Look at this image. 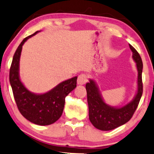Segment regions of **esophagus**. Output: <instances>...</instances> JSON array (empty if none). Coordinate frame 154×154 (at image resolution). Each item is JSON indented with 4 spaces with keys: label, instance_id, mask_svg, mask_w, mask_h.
<instances>
[{
    "label": "esophagus",
    "instance_id": "34e87169",
    "mask_svg": "<svg viewBox=\"0 0 154 154\" xmlns=\"http://www.w3.org/2000/svg\"><path fill=\"white\" fill-rule=\"evenodd\" d=\"M88 77L85 74H81L77 77V83L79 85H85L88 82Z\"/></svg>",
    "mask_w": 154,
    "mask_h": 154
}]
</instances>
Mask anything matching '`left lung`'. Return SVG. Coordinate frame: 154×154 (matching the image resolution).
I'll return each instance as SVG.
<instances>
[{
  "label": "left lung",
  "instance_id": "left-lung-1",
  "mask_svg": "<svg viewBox=\"0 0 154 154\" xmlns=\"http://www.w3.org/2000/svg\"><path fill=\"white\" fill-rule=\"evenodd\" d=\"M129 46L132 51V58L135 61L138 71L137 93L132 102L122 108L109 106L104 103L94 81L90 79V82H88L85 85L89 107V119L93 126L98 130L104 131L114 130L130 121L137 109L142 96V59L135 48L130 44H129Z\"/></svg>",
  "mask_w": 154,
  "mask_h": 154
}]
</instances>
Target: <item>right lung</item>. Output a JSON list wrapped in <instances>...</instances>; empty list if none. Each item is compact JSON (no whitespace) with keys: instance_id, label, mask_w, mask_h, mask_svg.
I'll list each match as a JSON object with an SVG mask.
<instances>
[{"instance_id":"1","label":"right lung","mask_w":154,"mask_h":154,"mask_svg":"<svg viewBox=\"0 0 154 154\" xmlns=\"http://www.w3.org/2000/svg\"><path fill=\"white\" fill-rule=\"evenodd\" d=\"M38 32L26 37L17 48L9 72V81L14 97L22 115L31 122L38 125H49L61 117L65 98L77 87V77L64 81L45 94L32 93L23 85L19 77V64L23 44L27 39Z\"/></svg>"}]
</instances>
